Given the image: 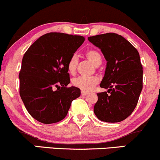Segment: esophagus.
<instances>
[{"label": "esophagus", "instance_id": "34e87169", "mask_svg": "<svg viewBox=\"0 0 160 160\" xmlns=\"http://www.w3.org/2000/svg\"><path fill=\"white\" fill-rule=\"evenodd\" d=\"M88 93H87V92H81L82 96H86V95H88Z\"/></svg>", "mask_w": 160, "mask_h": 160}]
</instances>
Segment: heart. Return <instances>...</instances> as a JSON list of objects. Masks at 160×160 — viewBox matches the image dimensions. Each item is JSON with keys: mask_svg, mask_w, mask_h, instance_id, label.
I'll return each mask as SVG.
<instances>
[{"mask_svg": "<svg viewBox=\"0 0 160 160\" xmlns=\"http://www.w3.org/2000/svg\"><path fill=\"white\" fill-rule=\"evenodd\" d=\"M87 58L92 61L95 66L100 65L102 59L101 55L98 51L94 48H90L86 52ZM78 64V58L77 54H73L68 60L67 63V69L70 74H74L76 72L77 66ZM98 83V80L96 78H85V77H78L74 79L72 84L76 88H80L82 92H91L95 86Z\"/></svg>", "mask_w": 160, "mask_h": 160, "instance_id": "obj_1", "label": "heart"}]
</instances>
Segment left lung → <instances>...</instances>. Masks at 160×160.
<instances>
[{
    "label": "left lung",
    "instance_id": "8db88e82",
    "mask_svg": "<svg viewBox=\"0 0 160 160\" xmlns=\"http://www.w3.org/2000/svg\"><path fill=\"white\" fill-rule=\"evenodd\" d=\"M100 48L107 63L100 86L107 92L98 93L94 112L101 121L119 122L136 108L142 89V66L137 50L122 36L106 33L88 37Z\"/></svg>",
    "mask_w": 160,
    "mask_h": 160
}]
</instances>
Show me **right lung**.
Returning a JSON list of instances; mask_svg holds the SVG:
<instances>
[{"instance_id": "1", "label": "right lung", "mask_w": 160, "mask_h": 160, "mask_svg": "<svg viewBox=\"0 0 160 160\" xmlns=\"http://www.w3.org/2000/svg\"><path fill=\"white\" fill-rule=\"evenodd\" d=\"M82 36L50 32L38 38L24 54L20 95L29 114L44 124L63 120L80 89L68 87V60L84 42Z\"/></svg>"}]
</instances>
